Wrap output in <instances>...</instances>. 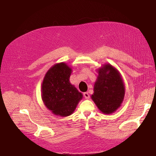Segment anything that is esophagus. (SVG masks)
Here are the masks:
<instances>
[{
    "label": "esophagus",
    "instance_id": "34e87169",
    "mask_svg": "<svg viewBox=\"0 0 156 156\" xmlns=\"http://www.w3.org/2000/svg\"><path fill=\"white\" fill-rule=\"evenodd\" d=\"M83 94H84V98H85L86 99H89V98H90V95H89V94H88V92H84Z\"/></svg>",
    "mask_w": 156,
    "mask_h": 156
}]
</instances>
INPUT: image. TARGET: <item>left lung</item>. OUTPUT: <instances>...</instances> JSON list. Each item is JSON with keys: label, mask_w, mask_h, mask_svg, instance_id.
<instances>
[{"label": "left lung", "mask_w": 156, "mask_h": 156, "mask_svg": "<svg viewBox=\"0 0 156 156\" xmlns=\"http://www.w3.org/2000/svg\"><path fill=\"white\" fill-rule=\"evenodd\" d=\"M91 98L103 113L111 114L121 105L124 98L125 86L120 73L109 64L98 70Z\"/></svg>", "instance_id": "8db88e82"}]
</instances>
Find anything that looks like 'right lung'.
<instances>
[{
  "label": "right lung",
  "instance_id": "obj_1",
  "mask_svg": "<svg viewBox=\"0 0 156 156\" xmlns=\"http://www.w3.org/2000/svg\"><path fill=\"white\" fill-rule=\"evenodd\" d=\"M72 72V68L61 62L52 66L44 77L41 86L42 100L56 115H71L83 98V94L69 82Z\"/></svg>",
  "mask_w": 156,
  "mask_h": 156
}]
</instances>
